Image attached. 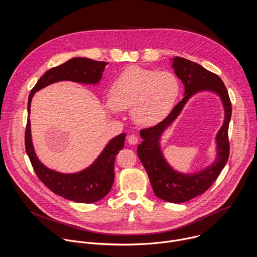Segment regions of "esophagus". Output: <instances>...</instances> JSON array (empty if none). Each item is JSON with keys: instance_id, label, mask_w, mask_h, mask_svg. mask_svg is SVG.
Wrapping results in <instances>:
<instances>
[{"instance_id": "esophagus-1", "label": "esophagus", "mask_w": 257, "mask_h": 257, "mask_svg": "<svg viewBox=\"0 0 257 257\" xmlns=\"http://www.w3.org/2000/svg\"><path fill=\"white\" fill-rule=\"evenodd\" d=\"M128 143L131 144V145L137 144L138 143V137L136 135H134V134L128 136Z\"/></svg>"}]
</instances>
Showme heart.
I'll return each mask as SVG.
<instances>
[{"label":"heart","instance_id":"1","mask_svg":"<svg viewBox=\"0 0 257 257\" xmlns=\"http://www.w3.org/2000/svg\"><path fill=\"white\" fill-rule=\"evenodd\" d=\"M180 89L179 78L173 72L133 65L113 81L104 106L113 115L130 108L136 124L150 127L160 123L173 110Z\"/></svg>","mask_w":257,"mask_h":257}]
</instances>
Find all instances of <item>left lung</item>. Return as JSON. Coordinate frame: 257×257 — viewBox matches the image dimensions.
Listing matches in <instances>:
<instances>
[{"mask_svg": "<svg viewBox=\"0 0 257 257\" xmlns=\"http://www.w3.org/2000/svg\"><path fill=\"white\" fill-rule=\"evenodd\" d=\"M173 68L185 85V97L163 121L153 127L140 130L143 141L138 145L137 153L155 196L163 201L178 204L188 202L206 192L224 168L229 157L228 128L232 107L225 84L217 74L196 62L179 56L173 59ZM203 90L216 92L224 106V123L216 136L217 157L210 167L196 174H182L165 160L160 149V137L177 117L188 99Z\"/></svg>", "mask_w": 257, "mask_h": 257, "instance_id": "1", "label": "left lung"}]
</instances>
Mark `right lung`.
Returning a JSON list of instances; mask_svg holds the SVG:
<instances>
[{
  "label": "right lung",
  "instance_id": "1",
  "mask_svg": "<svg viewBox=\"0 0 257 257\" xmlns=\"http://www.w3.org/2000/svg\"><path fill=\"white\" fill-rule=\"evenodd\" d=\"M108 62L97 61L85 57H73L66 62L47 70L31 90L28 99V119L25 132V148L38 179L54 194L76 203L91 204L103 199L114 183L115 157L124 147L125 133L114 137L106 145L102 153L89 167L75 174H61L41 163L36 156L30 126L31 101L36 92L47 85L71 80L85 84H96L100 81Z\"/></svg>",
  "mask_w": 257,
  "mask_h": 257
}]
</instances>
